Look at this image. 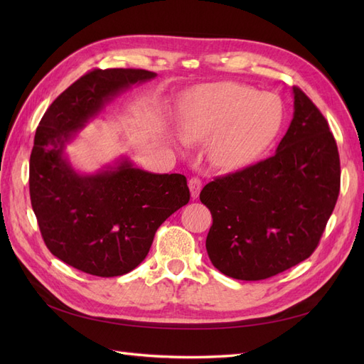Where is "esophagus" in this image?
<instances>
[{"instance_id":"esophagus-1","label":"esophagus","mask_w":364,"mask_h":364,"mask_svg":"<svg viewBox=\"0 0 364 364\" xmlns=\"http://www.w3.org/2000/svg\"><path fill=\"white\" fill-rule=\"evenodd\" d=\"M188 188L191 193V199H197L200 194V188H202V181L199 178H191L188 181Z\"/></svg>"}]
</instances>
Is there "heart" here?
Wrapping results in <instances>:
<instances>
[{
  "label": "heart",
  "mask_w": 364,
  "mask_h": 364,
  "mask_svg": "<svg viewBox=\"0 0 364 364\" xmlns=\"http://www.w3.org/2000/svg\"><path fill=\"white\" fill-rule=\"evenodd\" d=\"M282 124L277 97L238 83L202 86L186 98L181 115L185 142H208L220 170H237L266 150Z\"/></svg>",
  "instance_id": "1"
}]
</instances>
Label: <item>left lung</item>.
<instances>
[{"label":"left lung","mask_w":364,"mask_h":364,"mask_svg":"<svg viewBox=\"0 0 364 364\" xmlns=\"http://www.w3.org/2000/svg\"><path fill=\"white\" fill-rule=\"evenodd\" d=\"M293 118L274 155L205 185L213 214L206 250L226 277L259 281L306 259L340 190L336 139L321 111L293 87Z\"/></svg>","instance_id":"1"}]
</instances>
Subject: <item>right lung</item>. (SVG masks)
<instances>
[{"label":"right lung","instance_id":"obj_1","mask_svg":"<svg viewBox=\"0 0 364 364\" xmlns=\"http://www.w3.org/2000/svg\"><path fill=\"white\" fill-rule=\"evenodd\" d=\"M146 70H94L51 103L30 156V199L47 247L68 266L102 278L147 257L158 228L188 203L183 174L136 168L126 156L95 173L73 167L67 146L106 105L155 79Z\"/></svg>","mask_w":364,"mask_h":364}]
</instances>
